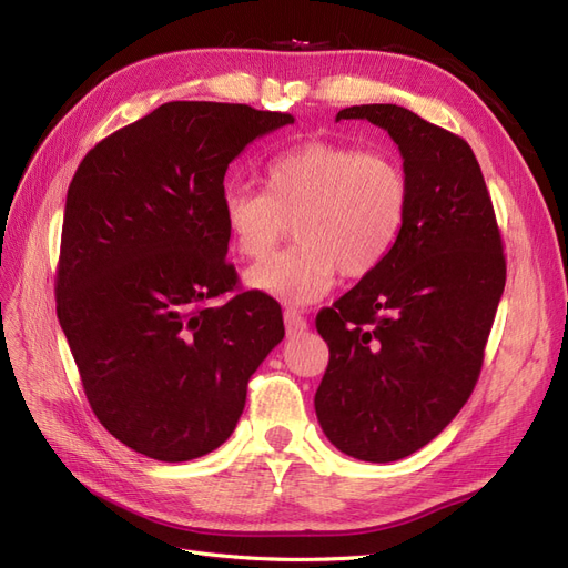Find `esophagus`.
I'll use <instances>...</instances> for the list:
<instances>
[{"instance_id":"obj_1","label":"esophagus","mask_w":568,"mask_h":568,"mask_svg":"<svg viewBox=\"0 0 568 568\" xmlns=\"http://www.w3.org/2000/svg\"><path fill=\"white\" fill-rule=\"evenodd\" d=\"M284 326L288 336H301L307 329V320L296 311V307H286L284 311Z\"/></svg>"}]
</instances>
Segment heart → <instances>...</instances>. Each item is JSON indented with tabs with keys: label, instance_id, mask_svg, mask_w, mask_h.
Returning <instances> with one entry per match:
<instances>
[{
	"label": "heart",
	"instance_id": "obj_1",
	"mask_svg": "<svg viewBox=\"0 0 568 568\" xmlns=\"http://www.w3.org/2000/svg\"><path fill=\"white\" fill-rule=\"evenodd\" d=\"M265 192L227 186L222 220L242 257H265L294 222L296 246L246 272V284L282 303L326 296L343 272L348 280L379 270L403 234L409 184L388 153L313 140L270 159Z\"/></svg>",
	"mask_w": 568,
	"mask_h": 568
}]
</instances>
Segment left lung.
<instances>
[{
    "label": "left lung",
    "instance_id": "8db88e82",
    "mask_svg": "<svg viewBox=\"0 0 568 568\" xmlns=\"http://www.w3.org/2000/svg\"><path fill=\"white\" fill-rule=\"evenodd\" d=\"M351 118L398 144L409 205L388 261L317 313L329 365L315 412L341 453L395 462L434 440L469 400L507 265L484 173L462 136L395 104L336 115Z\"/></svg>",
    "mask_w": 568,
    "mask_h": 568
}]
</instances>
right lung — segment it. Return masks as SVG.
I'll list each match as a JSON object with an SVG mask.
<instances>
[{"instance_id": "obj_1", "label": "right lung", "mask_w": 568, "mask_h": 568, "mask_svg": "<svg viewBox=\"0 0 568 568\" xmlns=\"http://www.w3.org/2000/svg\"><path fill=\"white\" fill-rule=\"evenodd\" d=\"M294 115L168 104L101 140L68 186L57 315L84 395L134 453L186 462L242 417L251 374L284 338L280 303L225 261L230 163Z\"/></svg>"}]
</instances>
